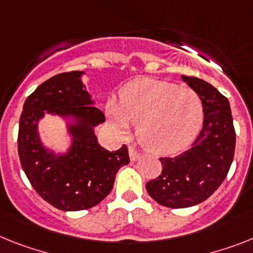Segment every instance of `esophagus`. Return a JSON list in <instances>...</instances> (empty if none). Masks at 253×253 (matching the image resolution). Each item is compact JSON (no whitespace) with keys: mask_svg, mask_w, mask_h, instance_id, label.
Here are the masks:
<instances>
[{"mask_svg":"<svg viewBox=\"0 0 253 253\" xmlns=\"http://www.w3.org/2000/svg\"><path fill=\"white\" fill-rule=\"evenodd\" d=\"M128 154H130V159L132 161V162H135V161L140 159V157H141V154H140L136 149H133V148H130V150H128Z\"/></svg>","mask_w":253,"mask_h":253,"instance_id":"obj_1","label":"esophagus"}]
</instances>
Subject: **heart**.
Here are the masks:
<instances>
[{
	"instance_id": "1",
	"label": "heart",
	"mask_w": 253,
	"mask_h": 253,
	"mask_svg": "<svg viewBox=\"0 0 253 253\" xmlns=\"http://www.w3.org/2000/svg\"><path fill=\"white\" fill-rule=\"evenodd\" d=\"M107 114L120 133L137 125L140 144L156 154L171 156L186 149L203 123V105L192 88L166 81L137 78L123 87L120 103L110 100Z\"/></svg>"
}]
</instances>
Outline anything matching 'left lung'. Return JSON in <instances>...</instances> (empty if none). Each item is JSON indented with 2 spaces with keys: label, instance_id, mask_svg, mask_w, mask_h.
<instances>
[{
  "label": "left lung",
  "instance_id": "left-lung-1",
  "mask_svg": "<svg viewBox=\"0 0 253 253\" xmlns=\"http://www.w3.org/2000/svg\"><path fill=\"white\" fill-rule=\"evenodd\" d=\"M203 105V127L192 148L176 157L159 158L162 172L146 182L157 203L185 209L202 203L221 185L234 158L235 130L228 99L197 77L181 76Z\"/></svg>",
  "mask_w": 253,
  "mask_h": 253
}]
</instances>
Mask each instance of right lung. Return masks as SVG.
I'll use <instances>...</instances> for the list:
<instances>
[{"label":"right lung","instance_id":"1","mask_svg":"<svg viewBox=\"0 0 253 253\" xmlns=\"http://www.w3.org/2000/svg\"><path fill=\"white\" fill-rule=\"evenodd\" d=\"M84 72L56 74L36 88L19 121L20 163L36 192L55 209L81 211L100 203L113 189L118 169L130 163L126 145L116 152L97 143L94 128L105 121L82 84ZM44 113L71 118L72 145L55 155L42 145L38 122Z\"/></svg>","mask_w":253,"mask_h":253}]
</instances>
